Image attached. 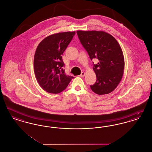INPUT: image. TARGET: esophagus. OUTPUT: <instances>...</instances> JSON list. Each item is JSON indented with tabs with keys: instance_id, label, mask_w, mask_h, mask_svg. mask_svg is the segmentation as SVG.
<instances>
[{
	"instance_id": "34e87169",
	"label": "esophagus",
	"mask_w": 152,
	"mask_h": 152,
	"mask_svg": "<svg viewBox=\"0 0 152 152\" xmlns=\"http://www.w3.org/2000/svg\"><path fill=\"white\" fill-rule=\"evenodd\" d=\"M85 74H86V73L84 72H82L81 73V75H80V76L81 77H83L85 76Z\"/></svg>"
}]
</instances>
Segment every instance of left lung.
<instances>
[{"label":"left lung","mask_w":152,"mask_h":152,"mask_svg":"<svg viewBox=\"0 0 152 152\" xmlns=\"http://www.w3.org/2000/svg\"><path fill=\"white\" fill-rule=\"evenodd\" d=\"M80 42L91 60L97 58L94 65L96 81L90 86L97 94H108L113 91L123 77L124 58L123 51L113 36L104 31H77Z\"/></svg>","instance_id":"1"}]
</instances>
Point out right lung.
Instances as JSON below:
<instances>
[{
  "instance_id": "obj_1",
  "label": "right lung",
  "mask_w": 152,
  "mask_h": 152,
  "mask_svg": "<svg viewBox=\"0 0 152 152\" xmlns=\"http://www.w3.org/2000/svg\"><path fill=\"white\" fill-rule=\"evenodd\" d=\"M75 32H65L47 36L38 45L34 67L36 80L42 89L50 94L64 91L74 77L66 75L62 55Z\"/></svg>"
}]
</instances>
